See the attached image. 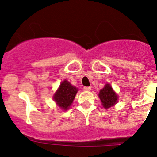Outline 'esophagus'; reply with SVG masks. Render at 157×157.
Here are the masks:
<instances>
[{
	"label": "esophagus",
	"mask_w": 157,
	"mask_h": 157,
	"mask_svg": "<svg viewBox=\"0 0 157 157\" xmlns=\"http://www.w3.org/2000/svg\"><path fill=\"white\" fill-rule=\"evenodd\" d=\"M84 90L86 91H90L91 90V87L90 86H85L84 87Z\"/></svg>",
	"instance_id": "obj_1"
}]
</instances>
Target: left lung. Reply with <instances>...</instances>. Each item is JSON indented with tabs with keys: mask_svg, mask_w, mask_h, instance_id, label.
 Listing matches in <instances>:
<instances>
[{
	"mask_svg": "<svg viewBox=\"0 0 157 157\" xmlns=\"http://www.w3.org/2000/svg\"><path fill=\"white\" fill-rule=\"evenodd\" d=\"M98 96L101 99V104L105 109L114 106L118 102L117 94L113 90L110 84H106L103 89H101Z\"/></svg>",
	"mask_w": 157,
	"mask_h": 157,
	"instance_id": "8db88e82",
	"label": "left lung"
}]
</instances>
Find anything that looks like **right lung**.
<instances>
[{"label":"right lung","mask_w":157,"mask_h":157,"mask_svg":"<svg viewBox=\"0 0 157 157\" xmlns=\"http://www.w3.org/2000/svg\"><path fill=\"white\" fill-rule=\"evenodd\" d=\"M77 92L78 89L75 86L64 80L60 83L59 87L53 95V100L60 109L66 111L71 105Z\"/></svg>","instance_id":"obj_1"}]
</instances>
